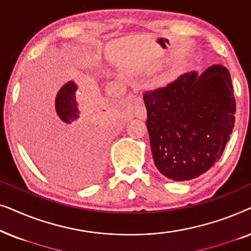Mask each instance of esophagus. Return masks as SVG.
<instances>
[{"label": "esophagus", "instance_id": "1", "mask_svg": "<svg viewBox=\"0 0 251 251\" xmlns=\"http://www.w3.org/2000/svg\"><path fill=\"white\" fill-rule=\"evenodd\" d=\"M133 112H135V115L139 119H145L146 118V109L142 104H135L133 106Z\"/></svg>", "mask_w": 251, "mask_h": 251}]
</instances>
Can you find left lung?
<instances>
[{"label":"left lung","instance_id":"8db88e82","mask_svg":"<svg viewBox=\"0 0 251 251\" xmlns=\"http://www.w3.org/2000/svg\"><path fill=\"white\" fill-rule=\"evenodd\" d=\"M144 102L153 160L163 176L193 179L221 159L235 121L227 68L214 65L201 75L185 73L146 91Z\"/></svg>","mask_w":251,"mask_h":251}]
</instances>
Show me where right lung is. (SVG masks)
<instances>
[{
  "instance_id": "obj_1",
  "label": "right lung",
  "mask_w": 251,
  "mask_h": 251,
  "mask_svg": "<svg viewBox=\"0 0 251 251\" xmlns=\"http://www.w3.org/2000/svg\"><path fill=\"white\" fill-rule=\"evenodd\" d=\"M105 104L89 89L73 81L56 97L54 121L41 130L40 145L34 150L37 163L58 183L72 187L90 185L104 167V145L98 126L104 121Z\"/></svg>"
}]
</instances>
